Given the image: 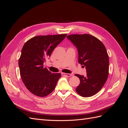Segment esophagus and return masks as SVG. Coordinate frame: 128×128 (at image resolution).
<instances>
[{"mask_svg": "<svg viewBox=\"0 0 128 128\" xmlns=\"http://www.w3.org/2000/svg\"><path fill=\"white\" fill-rule=\"evenodd\" d=\"M62 76H66V77H70L72 76V74H67V73H64V72H62L61 73Z\"/></svg>", "mask_w": 128, "mask_h": 128, "instance_id": "34e87169", "label": "esophagus"}]
</instances>
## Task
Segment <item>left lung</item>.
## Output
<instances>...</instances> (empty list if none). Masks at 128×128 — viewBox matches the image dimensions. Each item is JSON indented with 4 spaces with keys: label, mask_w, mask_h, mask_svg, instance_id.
<instances>
[{
    "label": "left lung",
    "mask_w": 128,
    "mask_h": 128,
    "mask_svg": "<svg viewBox=\"0 0 128 128\" xmlns=\"http://www.w3.org/2000/svg\"><path fill=\"white\" fill-rule=\"evenodd\" d=\"M67 37L77 49L78 63L86 70V76L75 75L80 80L76 91L83 97L91 96L101 90L108 76L109 58L105 46L89 34H73Z\"/></svg>",
    "instance_id": "left-lung-1"
}]
</instances>
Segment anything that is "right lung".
I'll list each match as a JSON object with an SVG mask.
<instances>
[{
    "instance_id": "obj_1",
    "label": "right lung",
    "mask_w": 128,
    "mask_h": 128,
    "mask_svg": "<svg viewBox=\"0 0 128 128\" xmlns=\"http://www.w3.org/2000/svg\"><path fill=\"white\" fill-rule=\"evenodd\" d=\"M67 35L35 36L23 46L18 60L20 75L24 86L32 94L44 97L54 90L61 74L52 73L43 64Z\"/></svg>"
}]
</instances>
